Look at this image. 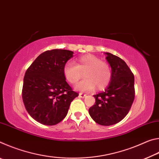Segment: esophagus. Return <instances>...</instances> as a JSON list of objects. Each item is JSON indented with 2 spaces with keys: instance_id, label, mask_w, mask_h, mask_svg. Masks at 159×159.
<instances>
[{
  "instance_id": "obj_1",
  "label": "esophagus",
  "mask_w": 159,
  "mask_h": 159,
  "mask_svg": "<svg viewBox=\"0 0 159 159\" xmlns=\"http://www.w3.org/2000/svg\"><path fill=\"white\" fill-rule=\"evenodd\" d=\"M79 96L80 97V98H84L85 97H86V95H85V94H83V93H79Z\"/></svg>"
}]
</instances>
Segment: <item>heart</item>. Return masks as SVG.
Listing matches in <instances>:
<instances>
[{
  "mask_svg": "<svg viewBox=\"0 0 159 159\" xmlns=\"http://www.w3.org/2000/svg\"><path fill=\"white\" fill-rule=\"evenodd\" d=\"M84 73L85 79L76 86L77 90L90 91L97 87L98 90L105 88L111 79L109 66L93 55H86L78 59L75 64L69 61L64 65V77L71 84H76Z\"/></svg>",
  "mask_w": 159,
  "mask_h": 159,
  "instance_id": "obj_1",
  "label": "heart"
}]
</instances>
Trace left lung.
<instances>
[{"label": "left lung", "mask_w": 159, "mask_h": 159, "mask_svg": "<svg viewBox=\"0 0 159 159\" xmlns=\"http://www.w3.org/2000/svg\"><path fill=\"white\" fill-rule=\"evenodd\" d=\"M111 66V79L104 91L94 95L95 103L89 109V114L102 125H111L123 120L134 98V75L122 59L104 52Z\"/></svg>", "instance_id": "obj_1"}]
</instances>
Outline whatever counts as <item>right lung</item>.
<instances>
[{
    "instance_id": "add662e5",
    "label": "right lung",
    "mask_w": 159,
    "mask_h": 159,
    "mask_svg": "<svg viewBox=\"0 0 159 159\" xmlns=\"http://www.w3.org/2000/svg\"><path fill=\"white\" fill-rule=\"evenodd\" d=\"M74 56L71 50L55 49L41 53L26 70L22 99L29 115L41 124L54 125L68 113L79 94L66 81L63 67Z\"/></svg>"
}]
</instances>
